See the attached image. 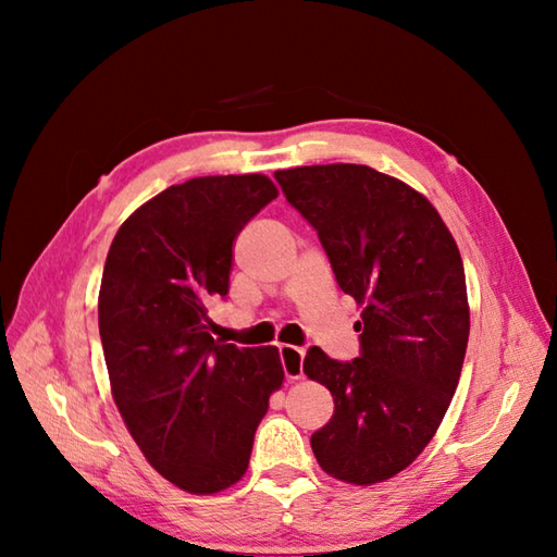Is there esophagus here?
<instances>
[{
	"mask_svg": "<svg viewBox=\"0 0 557 557\" xmlns=\"http://www.w3.org/2000/svg\"><path fill=\"white\" fill-rule=\"evenodd\" d=\"M304 349L292 347V345H280V359H282V369H285V375L289 381H299L304 375Z\"/></svg>",
	"mask_w": 557,
	"mask_h": 557,
	"instance_id": "1",
	"label": "esophagus"
}]
</instances>
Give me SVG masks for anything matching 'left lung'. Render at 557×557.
<instances>
[{"instance_id":"obj_1","label":"left lung","mask_w":557,"mask_h":557,"mask_svg":"<svg viewBox=\"0 0 557 557\" xmlns=\"http://www.w3.org/2000/svg\"><path fill=\"white\" fill-rule=\"evenodd\" d=\"M275 180L363 309L361 357L335 361L311 347L304 359L335 399L313 455L333 479L373 486L423 453L457 389L469 339L459 248L429 198L366 164L277 170Z\"/></svg>"}]
</instances>
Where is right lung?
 Segmentation results:
<instances>
[{"label": "right lung", "mask_w": 557, "mask_h": 557, "mask_svg": "<svg viewBox=\"0 0 557 557\" xmlns=\"http://www.w3.org/2000/svg\"><path fill=\"white\" fill-rule=\"evenodd\" d=\"M277 198L265 174L196 176L124 220L98 297L114 405L150 467L194 495L234 486L251 459L277 347L212 337L208 309L230 292L234 239Z\"/></svg>", "instance_id": "1"}]
</instances>
